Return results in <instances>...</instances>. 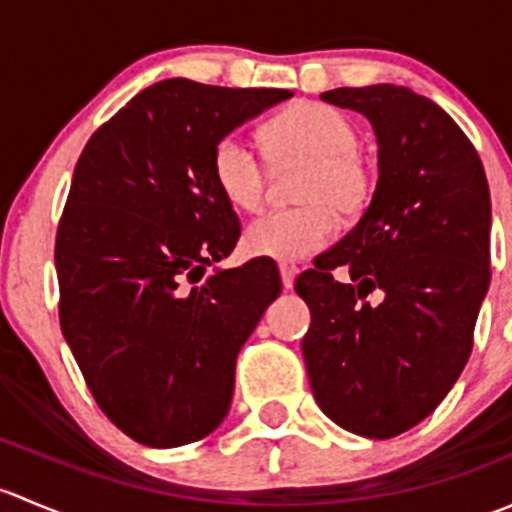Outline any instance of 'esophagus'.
<instances>
[{
    "label": "esophagus",
    "instance_id": "obj_1",
    "mask_svg": "<svg viewBox=\"0 0 512 512\" xmlns=\"http://www.w3.org/2000/svg\"><path fill=\"white\" fill-rule=\"evenodd\" d=\"M280 277H282V287L292 289L294 287V277H297V267L287 265V262H280Z\"/></svg>",
    "mask_w": 512,
    "mask_h": 512
}]
</instances>
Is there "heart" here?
<instances>
[{
    "label": "heart",
    "mask_w": 512,
    "mask_h": 512,
    "mask_svg": "<svg viewBox=\"0 0 512 512\" xmlns=\"http://www.w3.org/2000/svg\"><path fill=\"white\" fill-rule=\"evenodd\" d=\"M262 143L277 165L307 160L309 168L297 188L304 205L270 210L252 220L245 230V247L252 255L275 260L314 255L332 242L337 213L354 218L369 200V170L356 153L359 133L337 108L302 101L265 123ZM210 173L232 208L252 213L265 200V160L240 133H227L215 143Z\"/></svg>",
    "instance_id": "heart-1"
}]
</instances>
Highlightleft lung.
<instances>
[{"instance_id":"left-lung-1","label":"left lung","mask_w":512,"mask_h":512,"mask_svg":"<svg viewBox=\"0 0 512 512\" xmlns=\"http://www.w3.org/2000/svg\"><path fill=\"white\" fill-rule=\"evenodd\" d=\"M322 98L369 118L379 180L359 223L294 282L312 312L304 364L334 423L391 438L446 399L471 356L490 285L488 180L473 143L431 98L394 84ZM339 266L349 281L333 280Z\"/></svg>"}]
</instances>
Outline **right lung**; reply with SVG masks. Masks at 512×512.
Segmentation results:
<instances>
[{"label":"right lung","instance_id":"right-lung-1","mask_svg":"<svg viewBox=\"0 0 512 512\" xmlns=\"http://www.w3.org/2000/svg\"><path fill=\"white\" fill-rule=\"evenodd\" d=\"M289 96L158 81L76 163L54 250L61 332L103 414L143 446L223 423L237 352L280 297L265 257L203 275L240 237L210 173L215 143Z\"/></svg>","mask_w":512,"mask_h":512}]
</instances>
